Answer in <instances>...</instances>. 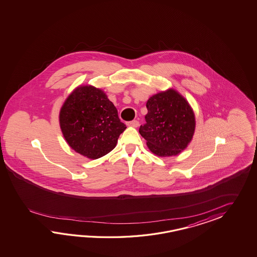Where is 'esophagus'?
<instances>
[{
    "mask_svg": "<svg viewBox=\"0 0 257 257\" xmlns=\"http://www.w3.org/2000/svg\"><path fill=\"white\" fill-rule=\"evenodd\" d=\"M126 125L137 127V126H139V125H140V122L138 120L128 121V122H126Z\"/></svg>",
    "mask_w": 257,
    "mask_h": 257,
    "instance_id": "34e87169",
    "label": "esophagus"
}]
</instances>
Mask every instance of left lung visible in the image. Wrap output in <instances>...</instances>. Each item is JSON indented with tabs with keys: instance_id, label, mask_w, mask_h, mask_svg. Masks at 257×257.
Segmentation results:
<instances>
[{
	"instance_id": "1",
	"label": "left lung",
	"mask_w": 257,
	"mask_h": 257,
	"mask_svg": "<svg viewBox=\"0 0 257 257\" xmlns=\"http://www.w3.org/2000/svg\"><path fill=\"white\" fill-rule=\"evenodd\" d=\"M146 106V123L139 131L149 149L158 156H173L185 150L196 126L186 99L175 90H168L152 96Z\"/></svg>"
}]
</instances>
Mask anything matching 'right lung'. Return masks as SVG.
I'll list each match as a JSON object with an SVG mask.
<instances>
[{"instance_id":"obj_1","label":"right lung","mask_w":257,"mask_h":257,"mask_svg":"<svg viewBox=\"0 0 257 257\" xmlns=\"http://www.w3.org/2000/svg\"><path fill=\"white\" fill-rule=\"evenodd\" d=\"M60 124L71 149L93 160L110 153L126 128L105 93L93 86L70 94L60 109Z\"/></svg>"}]
</instances>
